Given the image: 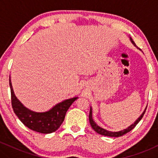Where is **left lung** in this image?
Masks as SVG:
<instances>
[{
    "instance_id": "obj_1",
    "label": "left lung",
    "mask_w": 158,
    "mask_h": 158,
    "mask_svg": "<svg viewBox=\"0 0 158 158\" xmlns=\"http://www.w3.org/2000/svg\"><path fill=\"white\" fill-rule=\"evenodd\" d=\"M130 39V41H131V42L133 44L134 46L137 47L136 46L135 43L134 42V41L132 40V39L131 37H129ZM146 108H147V106L146 107V108H145V110H143V112L141 114L140 116L137 118V119L135 120V122L134 123H132L131 126H129L128 127V128H125V129L123 130H121V131H108V130L105 129V128H102V127L99 126L97 123H95V121L93 119V117H92V108L90 107V114H89V121H90V126H91L92 128H93V129L96 132H97L98 134H99V135H104V136H108V137H120V136H123L125 134L128 133V132H129L130 131H131L132 129H133L136 126V125L138 123L139 121L141 120V119L143 118V115H144L145 112H146Z\"/></svg>"
}]
</instances>
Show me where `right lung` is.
Masks as SVG:
<instances>
[{
    "instance_id": "add662e5",
    "label": "right lung",
    "mask_w": 158,
    "mask_h": 158,
    "mask_svg": "<svg viewBox=\"0 0 158 158\" xmlns=\"http://www.w3.org/2000/svg\"><path fill=\"white\" fill-rule=\"evenodd\" d=\"M12 106L14 112L24 126L30 129L41 134H50L56 131L64 121L67 110L78 97L65 99L44 112H36L23 105L16 97L10 77Z\"/></svg>"
}]
</instances>
